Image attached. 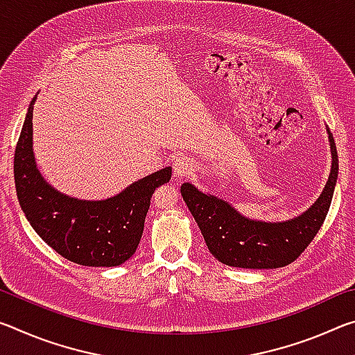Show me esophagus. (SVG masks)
<instances>
[{
  "mask_svg": "<svg viewBox=\"0 0 355 355\" xmlns=\"http://www.w3.org/2000/svg\"><path fill=\"white\" fill-rule=\"evenodd\" d=\"M191 172H192L191 159L186 158V156H178L175 163H173V175L178 178H183L186 175H189Z\"/></svg>",
  "mask_w": 355,
  "mask_h": 355,
  "instance_id": "obj_1",
  "label": "esophagus"
}]
</instances>
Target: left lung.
<instances>
[{
    "mask_svg": "<svg viewBox=\"0 0 355 355\" xmlns=\"http://www.w3.org/2000/svg\"><path fill=\"white\" fill-rule=\"evenodd\" d=\"M327 130L332 167L321 196L307 211L284 222H263L244 218L230 203L203 194L191 183H183L182 197L199 225L214 258L227 266L275 269L293 263L307 249L320 230L332 202L338 177V155L334 136Z\"/></svg>",
    "mask_w": 355,
    "mask_h": 355,
    "instance_id": "1",
    "label": "left lung"
}]
</instances>
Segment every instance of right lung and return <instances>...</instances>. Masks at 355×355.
<instances>
[{
    "instance_id": "right-lung-1",
    "label": "right lung",
    "mask_w": 355,
    "mask_h": 355,
    "mask_svg": "<svg viewBox=\"0 0 355 355\" xmlns=\"http://www.w3.org/2000/svg\"><path fill=\"white\" fill-rule=\"evenodd\" d=\"M15 147L17 197L29 224L59 255L83 266L111 268L128 260L137 249L155 188L167 183L172 167L131 183L106 200H80L48 184L35 166L33 152V110Z\"/></svg>"
}]
</instances>
